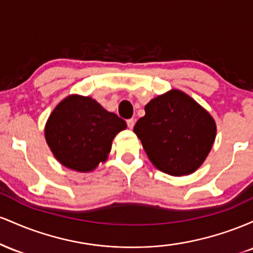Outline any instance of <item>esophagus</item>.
<instances>
[{"label":"esophagus","mask_w":253,"mask_h":253,"mask_svg":"<svg viewBox=\"0 0 253 253\" xmlns=\"http://www.w3.org/2000/svg\"><path fill=\"white\" fill-rule=\"evenodd\" d=\"M134 124H135L134 119H128V120H127V126H128V128H130V129L134 127Z\"/></svg>","instance_id":"esophagus-1"}]
</instances>
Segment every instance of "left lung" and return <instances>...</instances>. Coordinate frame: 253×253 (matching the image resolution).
Masks as SVG:
<instances>
[{"label":"left lung","instance_id":"obj_1","mask_svg":"<svg viewBox=\"0 0 253 253\" xmlns=\"http://www.w3.org/2000/svg\"><path fill=\"white\" fill-rule=\"evenodd\" d=\"M152 164L171 176L193 173L216 135L211 115L189 95L172 89L151 100L134 129Z\"/></svg>","mask_w":253,"mask_h":253}]
</instances>
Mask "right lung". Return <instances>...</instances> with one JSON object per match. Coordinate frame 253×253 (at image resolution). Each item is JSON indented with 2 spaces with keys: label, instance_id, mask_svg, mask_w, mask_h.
Masks as SVG:
<instances>
[{
  "label": "right lung",
  "instance_id": "obj_1",
  "mask_svg": "<svg viewBox=\"0 0 253 253\" xmlns=\"http://www.w3.org/2000/svg\"><path fill=\"white\" fill-rule=\"evenodd\" d=\"M126 123L94 98L70 95L57 104L45 126L56 159L69 169L89 172L106 162L112 141Z\"/></svg>",
  "mask_w": 253,
  "mask_h": 253
}]
</instances>
